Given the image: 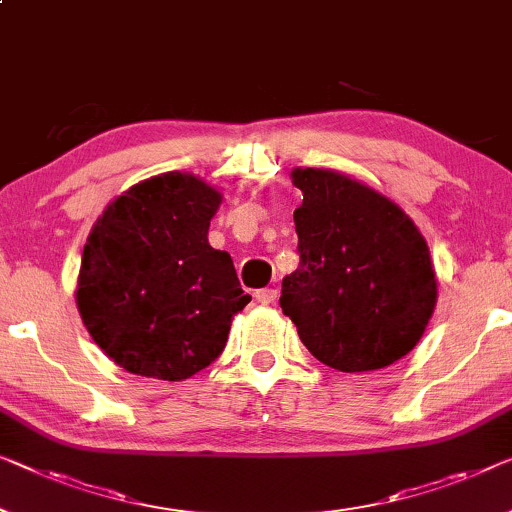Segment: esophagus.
Instances as JSON below:
<instances>
[{
	"label": "esophagus",
	"instance_id": "obj_1",
	"mask_svg": "<svg viewBox=\"0 0 512 512\" xmlns=\"http://www.w3.org/2000/svg\"><path fill=\"white\" fill-rule=\"evenodd\" d=\"M255 299H257V303L269 305V303L278 299V292L273 287H262V289H257V292H255Z\"/></svg>",
	"mask_w": 512,
	"mask_h": 512
}]
</instances>
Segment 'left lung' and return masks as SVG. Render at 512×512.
Returning <instances> with one entry per match:
<instances>
[{"label": "left lung", "instance_id": "obj_1", "mask_svg": "<svg viewBox=\"0 0 512 512\" xmlns=\"http://www.w3.org/2000/svg\"><path fill=\"white\" fill-rule=\"evenodd\" d=\"M299 269L280 308L308 352L340 372L386 368L421 340L437 303L427 243L402 209L329 170H294Z\"/></svg>", "mask_w": 512, "mask_h": 512}]
</instances>
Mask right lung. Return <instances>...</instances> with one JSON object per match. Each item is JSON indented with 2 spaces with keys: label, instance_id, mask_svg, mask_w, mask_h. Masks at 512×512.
<instances>
[{
  "label": "right lung",
  "instance_id": "right-lung-1",
  "mask_svg": "<svg viewBox=\"0 0 512 512\" xmlns=\"http://www.w3.org/2000/svg\"><path fill=\"white\" fill-rule=\"evenodd\" d=\"M220 193L167 172L128 188L82 250L78 310L119 368L165 381L193 377L223 354L246 308L232 257L209 246Z\"/></svg>",
  "mask_w": 512,
  "mask_h": 512
}]
</instances>
